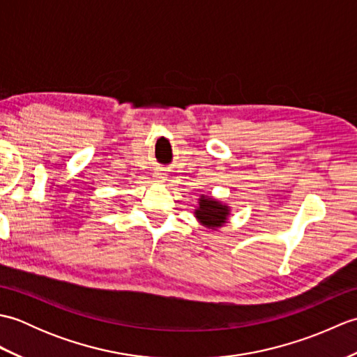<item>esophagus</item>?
I'll return each instance as SVG.
<instances>
[{
    "label": "esophagus",
    "instance_id": "1",
    "mask_svg": "<svg viewBox=\"0 0 357 357\" xmlns=\"http://www.w3.org/2000/svg\"><path fill=\"white\" fill-rule=\"evenodd\" d=\"M153 178H155L156 183H165L167 174H165L162 170H158V172L153 174Z\"/></svg>",
    "mask_w": 357,
    "mask_h": 357
}]
</instances>
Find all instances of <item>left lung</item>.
Returning <instances> with one entry per match:
<instances>
[{
	"mask_svg": "<svg viewBox=\"0 0 357 357\" xmlns=\"http://www.w3.org/2000/svg\"><path fill=\"white\" fill-rule=\"evenodd\" d=\"M193 215L202 227L208 230H219L229 222L231 208L229 204L219 201L213 196L202 195L198 199V206L195 207Z\"/></svg>",
	"mask_w": 357,
	"mask_h": 357,
	"instance_id": "1",
	"label": "left lung"
}]
</instances>
